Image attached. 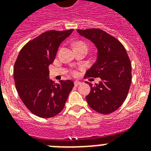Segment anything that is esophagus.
<instances>
[{
  "instance_id": "obj_1",
  "label": "esophagus",
  "mask_w": 151,
  "mask_h": 151,
  "mask_svg": "<svg viewBox=\"0 0 151 151\" xmlns=\"http://www.w3.org/2000/svg\"><path fill=\"white\" fill-rule=\"evenodd\" d=\"M81 84V82L78 81H74V85H75L76 87H77V86H78V85H80Z\"/></svg>"
}]
</instances>
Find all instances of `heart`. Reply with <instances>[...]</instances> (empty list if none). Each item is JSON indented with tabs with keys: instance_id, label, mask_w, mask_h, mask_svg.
<instances>
[{
	"instance_id": "obj_1",
	"label": "heart",
	"mask_w": 151,
	"mask_h": 151,
	"mask_svg": "<svg viewBox=\"0 0 151 151\" xmlns=\"http://www.w3.org/2000/svg\"><path fill=\"white\" fill-rule=\"evenodd\" d=\"M77 46H87V45H86V44L82 42V41H78V42H77V43L75 44V47H77ZM72 73H73V74H75V72L73 71Z\"/></svg>"
}]
</instances>
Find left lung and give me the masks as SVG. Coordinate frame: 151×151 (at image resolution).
<instances>
[{"instance_id": "8db88e82", "label": "left lung", "mask_w": 151, "mask_h": 151, "mask_svg": "<svg viewBox=\"0 0 151 151\" xmlns=\"http://www.w3.org/2000/svg\"><path fill=\"white\" fill-rule=\"evenodd\" d=\"M95 44L98 49L96 62L86 72L85 78H99L91 87L86 100L92 109L103 114L114 112L122 105L132 81V65L126 50L114 37L99 29H77Z\"/></svg>"}]
</instances>
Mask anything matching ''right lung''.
<instances>
[{
	"instance_id": "obj_1",
	"label": "right lung",
	"mask_w": 151,
	"mask_h": 151,
	"mask_svg": "<svg viewBox=\"0 0 151 151\" xmlns=\"http://www.w3.org/2000/svg\"><path fill=\"white\" fill-rule=\"evenodd\" d=\"M73 32L49 30L23 46L14 66V80L20 99L34 114L52 117L63 109L73 87L70 80L55 83L49 79L48 66L59 46Z\"/></svg>"
}]
</instances>
